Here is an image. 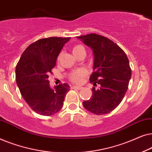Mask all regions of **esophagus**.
Here are the masks:
<instances>
[{
  "instance_id": "1",
  "label": "esophagus",
  "mask_w": 152,
  "mask_h": 152,
  "mask_svg": "<svg viewBox=\"0 0 152 152\" xmlns=\"http://www.w3.org/2000/svg\"><path fill=\"white\" fill-rule=\"evenodd\" d=\"M71 88H75V89H77V90H81V89L83 88L82 86H72Z\"/></svg>"
}]
</instances>
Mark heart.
<instances>
[{
	"label": "heart",
	"mask_w": 152,
	"mask_h": 152,
	"mask_svg": "<svg viewBox=\"0 0 152 152\" xmlns=\"http://www.w3.org/2000/svg\"><path fill=\"white\" fill-rule=\"evenodd\" d=\"M80 50H84V47L81 45H77L73 48V49H72V53H77V52ZM86 70H78V71L75 72L72 74L71 77H70V79H71L72 82H76V83H80L82 81L83 78L84 77V76L86 75Z\"/></svg>",
	"instance_id": "1"
}]
</instances>
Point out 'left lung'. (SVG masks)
<instances>
[{
  "instance_id": "8db88e82",
  "label": "left lung",
  "mask_w": 152,
  "mask_h": 152,
  "mask_svg": "<svg viewBox=\"0 0 152 152\" xmlns=\"http://www.w3.org/2000/svg\"><path fill=\"white\" fill-rule=\"evenodd\" d=\"M92 50L93 86L91 99L83 102L85 109L96 115L109 113L115 109L125 95L132 77L129 61L124 52L107 37L96 34L78 37Z\"/></svg>"
}]
</instances>
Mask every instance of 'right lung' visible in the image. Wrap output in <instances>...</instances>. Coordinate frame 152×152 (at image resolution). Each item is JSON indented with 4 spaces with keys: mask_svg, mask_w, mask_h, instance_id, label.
Returning a JSON list of instances; mask_svg holds the SVG:
<instances>
[{
    "mask_svg": "<svg viewBox=\"0 0 152 152\" xmlns=\"http://www.w3.org/2000/svg\"><path fill=\"white\" fill-rule=\"evenodd\" d=\"M70 39V37L39 39L27 48L16 65V81L20 94L31 109L41 115L49 116L59 112L70 90L67 84L52 88L48 80L58 55Z\"/></svg>",
    "mask_w": 152,
    "mask_h": 152,
    "instance_id": "obj_1",
    "label": "right lung"
}]
</instances>
